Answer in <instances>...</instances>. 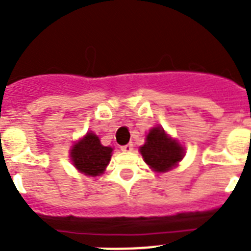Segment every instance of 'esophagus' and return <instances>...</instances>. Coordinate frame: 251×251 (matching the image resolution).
<instances>
[{
  "instance_id": "1",
  "label": "esophagus",
  "mask_w": 251,
  "mask_h": 251,
  "mask_svg": "<svg viewBox=\"0 0 251 251\" xmlns=\"http://www.w3.org/2000/svg\"><path fill=\"white\" fill-rule=\"evenodd\" d=\"M121 150L123 151V152H130V151L133 150V145H132V143H128V145H124V146H122Z\"/></svg>"
}]
</instances>
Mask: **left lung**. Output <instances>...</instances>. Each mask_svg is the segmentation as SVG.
I'll return each mask as SVG.
<instances>
[{
	"instance_id": "obj_1",
	"label": "left lung",
	"mask_w": 251,
	"mask_h": 251,
	"mask_svg": "<svg viewBox=\"0 0 251 251\" xmlns=\"http://www.w3.org/2000/svg\"><path fill=\"white\" fill-rule=\"evenodd\" d=\"M146 163L156 172H166L178 163L183 157V148L172 141L161 127L150 130L147 142L141 147Z\"/></svg>"
}]
</instances>
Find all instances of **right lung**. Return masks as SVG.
<instances>
[{
    "mask_svg": "<svg viewBox=\"0 0 251 251\" xmlns=\"http://www.w3.org/2000/svg\"><path fill=\"white\" fill-rule=\"evenodd\" d=\"M113 150L104 147L95 134L88 133L72 150V159L77 170L89 176L103 174L110 161Z\"/></svg>",
    "mask_w": 251,
    "mask_h": 251,
    "instance_id": "obj_1",
    "label": "right lung"
}]
</instances>
